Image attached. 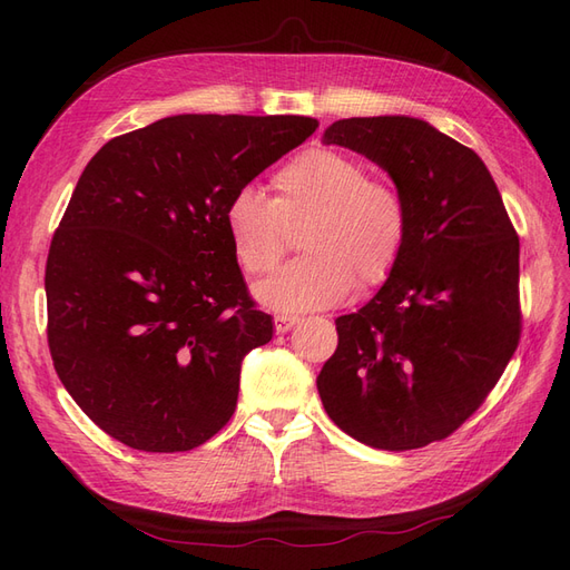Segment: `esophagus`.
I'll list each match as a JSON object with an SVG mask.
<instances>
[{"mask_svg":"<svg viewBox=\"0 0 570 570\" xmlns=\"http://www.w3.org/2000/svg\"><path fill=\"white\" fill-rule=\"evenodd\" d=\"M297 316H287V314H281V316H275L273 318V323H275V333H287V331H292V327L297 325Z\"/></svg>","mask_w":570,"mask_h":570,"instance_id":"esophagus-1","label":"esophagus"}]
</instances>
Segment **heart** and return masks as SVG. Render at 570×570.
<instances>
[{
	"label": "heart",
	"mask_w": 570,
	"mask_h": 570,
	"mask_svg": "<svg viewBox=\"0 0 570 570\" xmlns=\"http://www.w3.org/2000/svg\"><path fill=\"white\" fill-rule=\"evenodd\" d=\"M275 197L239 187L226 209V228L237 266L262 278L281 264L289 233L303 228L304 252L271 281L256 285V299L285 314L314 312L342 302L350 289L390 281L409 243V204L400 187L368 176L354 154L314 147L273 176Z\"/></svg>",
	"instance_id": "b5f03b06"
}]
</instances>
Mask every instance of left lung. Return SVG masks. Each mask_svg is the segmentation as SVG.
<instances>
[{"instance_id": "1", "label": "left lung", "mask_w": 570, "mask_h": 570, "mask_svg": "<svg viewBox=\"0 0 570 570\" xmlns=\"http://www.w3.org/2000/svg\"><path fill=\"white\" fill-rule=\"evenodd\" d=\"M323 142L385 168L411 228L390 281L335 321L321 402L358 442L419 450L473 416L519 347V235L488 166L425 120L342 118Z\"/></svg>"}]
</instances>
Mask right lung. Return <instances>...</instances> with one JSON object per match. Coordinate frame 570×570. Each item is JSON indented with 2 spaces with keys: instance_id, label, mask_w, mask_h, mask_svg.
I'll return each instance as SVG.
<instances>
[{
  "instance_id": "add662e5",
  "label": "right lung",
  "mask_w": 570,
  "mask_h": 570,
  "mask_svg": "<svg viewBox=\"0 0 570 570\" xmlns=\"http://www.w3.org/2000/svg\"><path fill=\"white\" fill-rule=\"evenodd\" d=\"M316 128L168 116L85 166L49 245L47 342L68 394L114 440L187 452L230 421L239 366L273 321L235 262L228 202Z\"/></svg>"
}]
</instances>
